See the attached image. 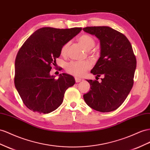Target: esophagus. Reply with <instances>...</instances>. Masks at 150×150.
I'll return each instance as SVG.
<instances>
[{
    "mask_svg": "<svg viewBox=\"0 0 150 150\" xmlns=\"http://www.w3.org/2000/svg\"><path fill=\"white\" fill-rule=\"evenodd\" d=\"M75 81L76 83H79L81 81V79L78 78V77H75Z\"/></svg>",
    "mask_w": 150,
    "mask_h": 150,
    "instance_id": "1",
    "label": "esophagus"
}]
</instances>
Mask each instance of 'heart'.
Returning a JSON list of instances; mask_svg holds the SVG:
<instances>
[{"mask_svg":"<svg viewBox=\"0 0 150 150\" xmlns=\"http://www.w3.org/2000/svg\"><path fill=\"white\" fill-rule=\"evenodd\" d=\"M78 42L86 50H90L95 46V40L91 36L84 34L78 38ZM70 42L64 44L60 49V54L62 55H66L69 48L70 46ZM91 67V64L88 60L85 61H71L66 64V70L71 74L76 76H82L86 71Z\"/></svg>","mask_w":150,"mask_h":150,"instance_id":"b5f03b06","label":"heart"}]
</instances>
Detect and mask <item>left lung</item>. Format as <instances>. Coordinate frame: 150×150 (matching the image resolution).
Segmentation results:
<instances>
[{"label":"left lung","instance_id":"8db88e82","mask_svg":"<svg viewBox=\"0 0 150 150\" xmlns=\"http://www.w3.org/2000/svg\"><path fill=\"white\" fill-rule=\"evenodd\" d=\"M83 30L100 42V57L91 72L103 76L102 82L87 80L91 90L83 95L89 107L101 112L118 108L134 84L136 59L131 44L124 34L108 26H91Z\"/></svg>","mask_w":150,"mask_h":150}]
</instances>
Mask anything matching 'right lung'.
Wrapping results in <instances>:
<instances>
[{
    "mask_svg": "<svg viewBox=\"0 0 150 150\" xmlns=\"http://www.w3.org/2000/svg\"><path fill=\"white\" fill-rule=\"evenodd\" d=\"M81 30L42 28L19 48L15 60L14 84L30 110L40 114L54 111L62 104L67 89L75 84L71 75L62 73L55 79L50 72L62 45Z\"/></svg>",
    "mask_w": 150,
    "mask_h": 150,
    "instance_id": "add662e5",
    "label": "right lung"
}]
</instances>
